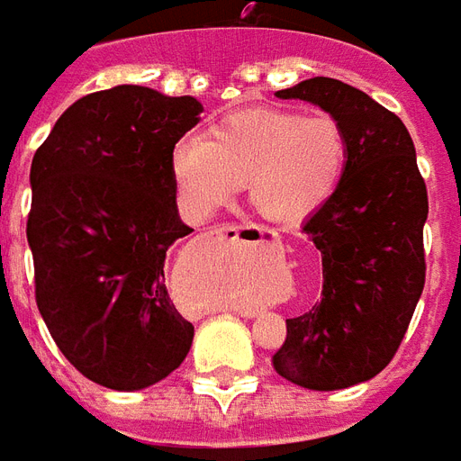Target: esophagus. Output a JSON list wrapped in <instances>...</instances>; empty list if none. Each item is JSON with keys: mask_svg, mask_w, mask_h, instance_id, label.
<instances>
[{"mask_svg": "<svg viewBox=\"0 0 461 461\" xmlns=\"http://www.w3.org/2000/svg\"><path fill=\"white\" fill-rule=\"evenodd\" d=\"M241 230H257V227H240V224H224V227H220L221 234L230 237V240H240L241 234H244ZM258 234H261V240H264V237H274L276 240V234H271L268 230H258ZM247 315H251V312H247Z\"/></svg>", "mask_w": 461, "mask_h": 461, "instance_id": "esophagus-1", "label": "esophagus"}]
</instances>
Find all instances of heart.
I'll return each instance as SVG.
<instances>
[{
	"label": "heart",
	"mask_w": 461,
	"mask_h": 461,
	"mask_svg": "<svg viewBox=\"0 0 461 461\" xmlns=\"http://www.w3.org/2000/svg\"><path fill=\"white\" fill-rule=\"evenodd\" d=\"M347 153V134L330 114L240 109L203 136H183L170 153V173L197 220L231 203L247 180L249 200L266 220L298 221L335 195Z\"/></svg>",
	"instance_id": "heart-1"
}]
</instances>
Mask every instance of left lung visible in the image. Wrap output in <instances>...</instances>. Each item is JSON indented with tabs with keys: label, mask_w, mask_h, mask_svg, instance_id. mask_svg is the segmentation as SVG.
Wrapping results in <instances>:
<instances>
[{
	"label": "left lung",
	"mask_w": 461,
	"mask_h": 461,
	"mask_svg": "<svg viewBox=\"0 0 461 461\" xmlns=\"http://www.w3.org/2000/svg\"><path fill=\"white\" fill-rule=\"evenodd\" d=\"M276 97L327 112L349 144L335 195L303 224L322 254V298L285 320L288 335L274 354L285 381L339 391L386 369L411 325L425 285L428 190L405 124L366 92L310 77Z\"/></svg>",
	"instance_id": "1"
}]
</instances>
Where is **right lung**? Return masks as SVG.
<instances>
[{
    "label": "right lung",
    "mask_w": 461,
    "mask_h": 461,
    "mask_svg": "<svg viewBox=\"0 0 461 461\" xmlns=\"http://www.w3.org/2000/svg\"><path fill=\"white\" fill-rule=\"evenodd\" d=\"M203 104L144 85L92 92L60 114L31 163L26 240L36 305L83 376L141 391L176 371L195 327L166 288L180 220L170 153Z\"/></svg>",
    "instance_id": "add662e5"
}]
</instances>
